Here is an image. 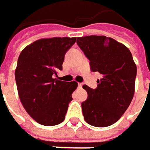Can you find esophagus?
<instances>
[{
  "label": "esophagus",
  "instance_id": "34e87169",
  "mask_svg": "<svg viewBox=\"0 0 150 150\" xmlns=\"http://www.w3.org/2000/svg\"><path fill=\"white\" fill-rule=\"evenodd\" d=\"M82 85H83V83H78V87H79L80 88H82Z\"/></svg>",
  "mask_w": 150,
  "mask_h": 150
}]
</instances>
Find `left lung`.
Segmentation results:
<instances>
[{
    "label": "left lung",
    "instance_id": "8db88e82",
    "mask_svg": "<svg viewBox=\"0 0 150 150\" xmlns=\"http://www.w3.org/2000/svg\"><path fill=\"white\" fill-rule=\"evenodd\" d=\"M77 45L90 61L91 71L102 75L97 88H82L88 99L81 103L85 121L95 127L116 123L125 112L135 93L137 65L129 50L105 36L77 38Z\"/></svg>",
    "mask_w": 150,
    "mask_h": 150
}]
</instances>
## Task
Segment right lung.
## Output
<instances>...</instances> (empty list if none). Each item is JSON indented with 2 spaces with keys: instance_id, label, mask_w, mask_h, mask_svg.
Returning a JSON list of instances; mask_svg holds the SVG:
<instances>
[{
  "instance_id": "1",
  "label": "right lung",
  "mask_w": 150,
  "mask_h": 150,
  "mask_svg": "<svg viewBox=\"0 0 150 150\" xmlns=\"http://www.w3.org/2000/svg\"><path fill=\"white\" fill-rule=\"evenodd\" d=\"M76 38H41L21 52L15 81L21 104L26 112L42 125L62 123L78 83L62 81L54 75L62 69L66 51Z\"/></svg>"
}]
</instances>
